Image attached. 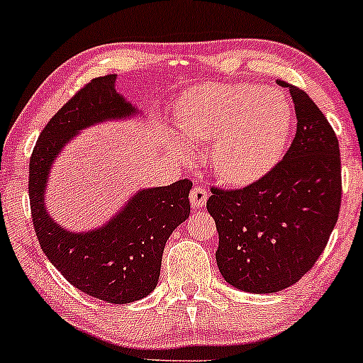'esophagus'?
<instances>
[{
	"mask_svg": "<svg viewBox=\"0 0 363 363\" xmlns=\"http://www.w3.org/2000/svg\"><path fill=\"white\" fill-rule=\"evenodd\" d=\"M207 199H209V190L206 186L195 185L192 190H190V202H192L194 207H203L206 206Z\"/></svg>",
	"mask_w": 363,
	"mask_h": 363,
	"instance_id": "esophagus-1",
	"label": "esophagus"
}]
</instances>
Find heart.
Instances as JSON below:
<instances>
[{
  "instance_id": "b5f03b06",
  "label": "heart",
  "mask_w": 363,
  "mask_h": 363,
  "mask_svg": "<svg viewBox=\"0 0 363 363\" xmlns=\"http://www.w3.org/2000/svg\"><path fill=\"white\" fill-rule=\"evenodd\" d=\"M173 123L183 144L169 142L174 156L190 160L199 144L214 142L213 168L223 182L248 185L272 168L293 127L286 96L257 84H209L174 106Z\"/></svg>"
}]
</instances>
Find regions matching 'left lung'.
<instances>
[{"label":"left lung","mask_w":363,"mask_h":363,"mask_svg":"<svg viewBox=\"0 0 363 363\" xmlns=\"http://www.w3.org/2000/svg\"><path fill=\"white\" fill-rule=\"evenodd\" d=\"M288 87L296 133L269 173L243 189L213 186L207 211L218 228V267L231 286L276 293L308 272L324 252L341 206L335 130L302 89Z\"/></svg>","instance_id":"obj_1"}]
</instances>
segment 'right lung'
<instances>
[{"mask_svg": "<svg viewBox=\"0 0 363 363\" xmlns=\"http://www.w3.org/2000/svg\"><path fill=\"white\" fill-rule=\"evenodd\" d=\"M115 80H91L48 121L28 162V199L40 248L65 279L94 298L130 303L156 288L166 242L190 214L192 182L138 190L111 221L84 233L65 230L44 206L52 162L77 132L138 113L116 92Z\"/></svg>", "mask_w": 363, "mask_h": 363, "instance_id": "1", "label": "right lung"}]
</instances>
